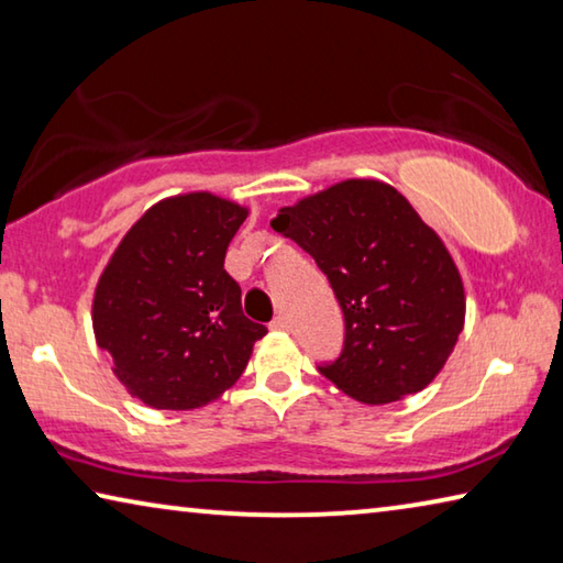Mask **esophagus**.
<instances>
[{
	"label": "esophagus",
	"instance_id": "esophagus-1",
	"mask_svg": "<svg viewBox=\"0 0 563 563\" xmlns=\"http://www.w3.org/2000/svg\"><path fill=\"white\" fill-rule=\"evenodd\" d=\"M271 328H273V330H280V332H288V330H290V320L285 318V316H278V318H275V320L271 322Z\"/></svg>",
	"mask_w": 563,
	"mask_h": 563
}]
</instances>
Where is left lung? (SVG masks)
<instances>
[{
  "mask_svg": "<svg viewBox=\"0 0 563 563\" xmlns=\"http://www.w3.org/2000/svg\"><path fill=\"white\" fill-rule=\"evenodd\" d=\"M316 258L345 316L340 357L320 367L362 405H387L440 375L464 328V285L442 238L397 188L347 178L271 221Z\"/></svg>",
  "mask_w": 563,
  "mask_h": 563,
  "instance_id": "8db88e82",
  "label": "left lung"
}]
</instances>
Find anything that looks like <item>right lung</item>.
Segmentation results:
<instances>
[{"label": "right lung", "instance_id": "right-lung-1", "mask_svg": "<svg viewBox=\"0 0 563 563\" xmlns=\"http://www.w3.org/2000/svg\"><path fill=\"white\" fill-rule=\"evenodd\" d=\"M247 208L208 190L148 208L103 268L93 290L97 345L113 375L154 409L206 407L243 375L265 325L247 320L225 273L228 243Z\"/></svg>", "mask_w": 563, "mask_h": 563}]
</instances>
